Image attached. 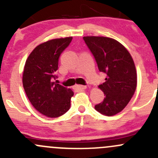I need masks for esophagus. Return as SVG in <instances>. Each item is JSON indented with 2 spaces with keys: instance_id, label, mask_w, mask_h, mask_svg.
<instances>
[{
  "instance_id": "esophagus-1",
  "label": "esophagus",
  "mask_w": 158,
  "mask_h": 158,
  "mask_svg": "<svg viewBox=\"0 0 158 158\" xmlns=\"http://www.w3.org/2000/svg\"><path fill=\"white\" fill-rule=\"evenodd\" d=\"M75 88L78 90H82V89H86V85H75Z\"/></svg>"
}]
</instances>
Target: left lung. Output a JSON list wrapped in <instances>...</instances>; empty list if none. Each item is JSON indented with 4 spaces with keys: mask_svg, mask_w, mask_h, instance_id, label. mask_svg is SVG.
I'll return each instance as SVG.
<instances>
[{
    "mask_svg": "<svg viewBox=\"0 0 158 158\" xmlns=\"http://www.w3.org/2000/svg\"><path fill=\"white\" fill-rule=\"evenodd\" d=\"M98 70L106 75V82L98 85L104 100L95 106L101 114L112 116L128 104L137 86V73L132 57L117 40L104 36H84Z\"/></svg>",
    "mask_w": 158,
    "mask_h": 158,
    "instance_id": "left-lung-1",
    "label": "left lung"
}]
</instances>
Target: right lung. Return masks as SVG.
I'll use <instances>...</instances> for the list:
<instances>
[{
	"instance_id": "obj_1",
	"label": "right lung",
	"mask_w": 158,
	"mask_h": 158,
	"mask_svg": "<svg viewBox=\"0 0 158 158\" xmlns=\"http://www.w3.org/2000/svg\"><path fill=\"white\" fill-rule=\"evenodd\" d=\"M72 40L73 37L60 38L40 44L25 63L23 85L27 96L33 107L47 117H60L70 109V99L74 93L55 80L59 58Z\"/></svg>"
}]
</instances>
